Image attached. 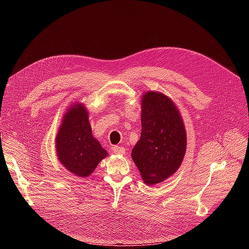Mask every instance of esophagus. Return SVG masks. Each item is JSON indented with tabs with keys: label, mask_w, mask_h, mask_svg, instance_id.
<instances>
[{
	"label": "esophagus",
	"mask_w": 249,
	"mask_h": 249,
	"mask_svg": "<svg viewBox=\"0 0 249 249\" xmlns=\"http://www.w3.org/2000/svg\"><path fill=\"white\" fill-rule=\"evenodd\" d=\"M112 149H113V153H114L115 155H124L125 153V148L123 146L114 145Z\"/></svg>",
	"instance_id": "1"
}]
</instances>
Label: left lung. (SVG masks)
<instances>
[{
  "label": "left lung",
  "instance_id": "obj_1",
  "mask_svg": "<svg viewBox=\"0 0 249 249\" xmlns=\"http://www.w3.org/2000/svg\"><path fill=\"white\" fill-rule=\"evenodd\" d=\"M141 134L132 159L147 185L163 182L183 162L187 135L179 111L168 96L147 91L141 97Z\"/></svg>",
  "mask_w": 249,
  "mask_h": 249
}]
</instances>
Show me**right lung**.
<instances>
[{"mask_svg":"<svg viewBox=\"0 0 249 249\" xmlns=\"http://www.w3.org/2000/svg\"><path fill=\"white\" fill-rule=\"evenodd\" d=\"M91 132L84 105H71L59 126L55 144L60 163L80 178L91 175L97 164L108 155Z\"/></svg>","mask_w":249,"mask_h":249,"instance_id":"obj_1","label":"right lung"}]
</instances>
